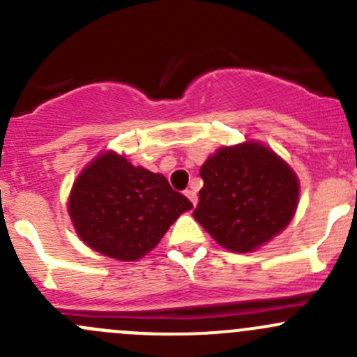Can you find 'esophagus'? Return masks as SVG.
<instances>
[{"label": "esophagus", "instance_id": "esophagus-1", "mask_svg": "<svg viewBox=\"0 0 357 357\" xmlns=\"http://www.w3.org/2000/svg\"><path fill=\"white\" fill-rule=\"evenodd\" d=\"M185 195L188 197L190 202H192L193 205H197V202H199V197H197V190L193 188V186H192V188H188V190H186V192H185Z\"/></svg>", "mask_w": 357, "mask_h": 357}]
</instances>
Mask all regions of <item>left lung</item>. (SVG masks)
I'll return each mask as SVG.
<instances>
[{
  "label": "left lung",
  "mask_w": 357,
  "mask_h": 357,
  "mask_svg": "<svg viewBox=\"0 0 357 357\" xmlns=\"http://www.w3.org/2000/svg\"><path fill=\"white\" fill-rule=\"evenodd\" d=\"M200 176L204 186L193 218L228 250H254L294 218L297 176L264 145L225 146L205 160Z\"/></svg>",
  "instance_id": "8db88e82"
}]
</instances>
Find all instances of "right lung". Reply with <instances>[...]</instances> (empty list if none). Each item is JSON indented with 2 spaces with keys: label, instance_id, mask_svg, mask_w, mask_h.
<instances>
[{
  "label": "right lung",
  "instance_id": "obj_1",
  "mask_svg": "<svg viewBox=\"0 0 357 357\" xmlns=\"http://www.w3.org/2000/svg\"><path fill=\"white\" fill-rule=\"evenodd\" d=\"M192 207L164 176L135 167L114 152L79 174L68 199V214L82 242L117 261H136L152 250Z\"/></svg>",
  "mask_w": 357,
  "mask_h": 357
}]
</instances>
